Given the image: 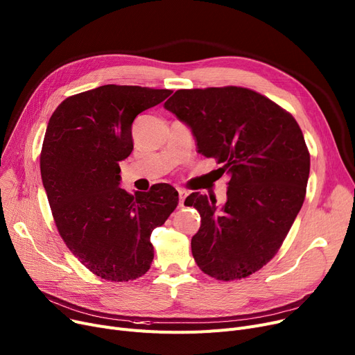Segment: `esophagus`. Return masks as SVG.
<instances>
[{"mask_svg":"<svg viewBox=\"0 0 355 355\" xmlns=\"http://www.w3.org/2000/svg\"><path fill=\"white\" fill-rule=\"evenodd\" d=\"M178 197H180V207H184V200L187 197V191L178 189Z\"/></svg>","mask_w":355,"mask_h":355,"instance_id":"1","label":"esophagus"}]
</instances>
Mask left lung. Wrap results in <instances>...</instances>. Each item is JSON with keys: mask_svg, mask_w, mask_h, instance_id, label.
<instances>
[{"mask_svg": "<svg viewBox=\"0 0 355 355\" xmlns=\"http://www.w3.org/2000/svg\"><path fill=\"white\" fill-rule=\"evenodd\" d=\"M164 107L191 128L198 153L230 175L221 209L213 196L185 198L201 217L191 239L196 263L218 281L250 276L281 249L305 200L311 158L300 125L240 86L180 89Z\"/></svg>", "mask_w": 355, "mask_h": 355, "instance_id": "left-lung-1", "label": "left lung"}]
</instances>
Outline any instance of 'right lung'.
<instances>
[{
	"label": "right lung",
	"instance_id": "obj_1",
	"mask_svg": "<svg viewBox=\"0 0 355 355\" xmlns=\"http://www.w3.org/2000/svg\"><path fill=\"white\" fill-rule=\"evenodd\" d=\"M171 93L105 85L69 96L49 121L40 171L55 227L79 262L106 281L148 272L151 233L178 204L170 184L134 196L119 187V162L134 149V119Z\"/></svg>",
	"mask_w": 355,
	"mask_h": 355
}]
</instances>
